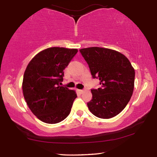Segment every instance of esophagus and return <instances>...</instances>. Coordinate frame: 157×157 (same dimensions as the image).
I'll list each match as a JSON object with an SVG mask.
<instances>
[{
	"instance_id": "34e87169",
	"label": "esophagus",
	"mask_w": 157,
	"mask_h": 157,
	"mask_svg": "<svg viewBox=\"0 0 157 157\" xmlns=\"http://www.w3.org/2000/svg\"><path fill=\"white\" fill-rule=\"evenodd\" d=\"M78 92L81 94H82V93L84 92V90H78Z\"/></svg>"
}]
</instances>
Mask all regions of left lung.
Returning a JSON list of instances; mask_svg holds the SVG:
<instances>
[{
  "label": "left lung",
  "instance_id": "8db88e82",
  "mask_svg": "<svg viewBox=\"0 0 157 157\" xmlns=\"http://www.w3.org/2000/svg\"><path fill=\"white\" fill-rule=\"evenodd\" d=\"M91 76L100 81V88L91 89L92 99L87 102L95 116L109 119L119 114L132 95L135 70L124 55L113 50L90 47L79 50Z\"/></svg>",
  "mask_w": 157,
  "mask_h": 157
}]
</instances>
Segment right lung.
<instances>
[{
    "label": "right lung",
    "mask_w": 157,
    "mask_h": 157,
    "mask_svg": "<svg viewBox=\"0 0 157 157\" xmlns=\"http://www.w3.org/2000/svg\"><path fill=\"white\" fill-rule=\"evenodd\" d=\"M77 49L49 48L38 53L29 62L24 74L23 95L32 113L47 124L63 121L70 113L77 96L75 91L60 86L63 70Z\"/></svg>",
    "instance_id": "obj_1"
}]
</instances>
